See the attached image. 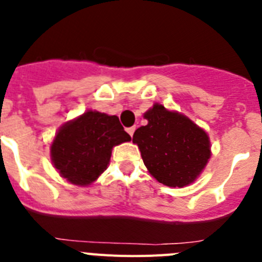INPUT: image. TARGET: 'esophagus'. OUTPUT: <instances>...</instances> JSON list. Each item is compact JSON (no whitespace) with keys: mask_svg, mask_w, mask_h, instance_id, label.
<instances>
[{"mask_svg":"<svg viewBox=\"0 0 262 262\" xmlns=\"http://www.w3.org/2000/svg\"><path fill=\"white\" fill-rule=\"evenodd\" d=\"M135 127H128V128H127V133L129 134V136H133L134 133H135Z\"/></svg>","mask_w":262,"mask_h":262,"instance_id":"esophagus-1","label":"esophagus"}]
</instances>
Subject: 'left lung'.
<instances>
[{"mask_svg":"<svg viewBox=\"0 0 262 262\" xmlns=\"http://www.w3.org/2000/svg\"><path fill=\"white\" fill-rule=\"evenodd\" d=\"M133 136L144 165L160 184L182 187L195 181L211 156L209 135L184 114L155 103Z\"/></svg>","mask_w":262,"mask_h":262,"instance_id":"1","label":"left lung"}]
</instances>
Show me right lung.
Wrapping results in <instances>:
<instances>
[{
	"mask_svg": "<svg viewBox=\"0 0 262 262\" xmlns=\"http://www.w3.org/2000/svg\"><path fill=\"white\" fill-rule=\"evenodd\" d=\"M129 140L117 115L88 110L60 127L51 144V160L67 181L88 186L106 170L113 147Z\"/></svg>",
	"mask_w": 262,
	"mask_h": 262,
	"instance_id": "right-lung-1",
	"label": "right lung"
}]
</instances>
